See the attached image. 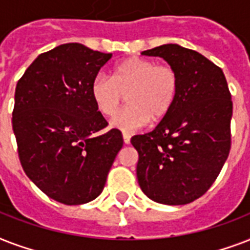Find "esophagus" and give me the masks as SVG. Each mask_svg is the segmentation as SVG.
I'll list each match as a JSON object with an SVG mask.
<instances>
[{"instance_id":"1","label":"esophagus","mask_w":250,"mask_h":250,"mask_svg":"<svg viewBox=\"0 0 250 250\" xmlns=\"http://www.w3.org/2000/svg\"><path fill=\"white\" fill-rule=\"evenodd\" d=\"M123 141H125V144H129V141H131V135L127 132H123Z\"/></svg>"}]
</instances>
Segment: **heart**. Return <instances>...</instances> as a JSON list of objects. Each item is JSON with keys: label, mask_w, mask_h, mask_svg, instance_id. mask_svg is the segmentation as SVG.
Segmentation results:
<instances>
[{"label": "heart", "mask_w": 250, "mask_h": 250, "mask_svg": "<svg viewBox=\"0 0 250 250\" xmlns=\"http://www.w3.org/2000/svg\"><path fill=\"white\" fill-rule=\"evenodd\" d=\"M178 90V75L170 64L131 57L111 72V79L98 75L92 84V96L98 110L113 115L127 93L128 105L111 119L110 125L122 132H133L148 125L150 118L161 119L170 110Z\"/></svg>", "instance_id": "obj_1"}]
</instances>
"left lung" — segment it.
Listing matches in <instances>:
<instances>
[{
  "label": "left lung",
  "mask_w": 250,
  "mask_h": 250,
  "mask_svg": "<svg viewBox=\"0 0 250 250\" xmlns=\"http://www.w3.org/2000/svg\"><path fill=\"white\" fill-rule=\"evenodd\" d=\"M141 54L172 66L178 90L156 128L131 139L139 186L153 201L186 205L209 189L229 157L231 93L222 68L194 50L165 44Z\"/></svg>",
  "instance_id": "obj_1"
}]
</instances>
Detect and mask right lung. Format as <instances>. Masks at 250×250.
Masks as SVG:
<instances>
[{
    "label": "right lung",
    "mask_w": 250,
    "mask_h": 250,
    "mask_svg": "<svg viewBox=\"0 0 250 250\" xmlns=\"http://www.w3.org/2000/svg\"><path fill=\"white\" fill-rule=\"evenodd\" d=\"M111 53L78 42L42 53L15 88L13 129L25 175L53 200L82 205L100 196L118 152L119 129L107 122L92 84Z\"/></svg>",
    "instance_id": "right-lung-1"
}]
</instances>
